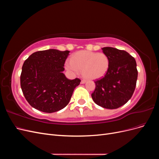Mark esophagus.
<instances>
[{"mask_svg":"<svg viewBox=\"0 0 159 159\" xmlns=\"http://www.w3.org/2000/svg\"><path fill=\"white\" fill-rule=\"evenodd\" d=\"M85 83V80H82L81 81V84H84Z\"/></svg>","mask_w":159,"mask_h":159,"instance_id":"34e87169","label":"esophagus"}]
</instances>
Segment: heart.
<instances>
[{"label":"heart","instance_id":"heart-1","mask_svg":"<svg viewBox=\"0 0 159 159\" xmlns=\"http://www.w3.org/2000/svg\"><path fill=\"white\" fill-rule=\"evenodd\" d=\"M66 68L72 75H78L80 71L85 79L95 80L102 78L106 74L109 67V59L103 53L81 50L67 60Z\"/></svg>","mask_w":159,"mask_h":159}]
</instances>
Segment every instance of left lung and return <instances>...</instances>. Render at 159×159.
Here are the masks:
<instances>
[{
  "instance_id": "left-lung-1",
  "label": "left lung",
  "mask_w": 159,
  "mask_h": 159,
  "mask_svg": "<svg viewBox=\"0 0 159 159\" xmlns=\"http://www.w3.org/2000/svg\"><path fill=\"white\" fill-rule=\"evenodd\" d=\"M109 59V67L103 78L95 81L91 94L93 102L103 108L114 109L131 99L136 87L138 71L134 57L128 52L112 47L103 48Z\"/></svg>"
}]
</instances>
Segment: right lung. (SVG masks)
Masks as SVG:
<instances>
[{"label":"right lung","instance_id":"right-lung-1","mask_svg":"<svg viewBox=\"0 0 159 159\" xmlns=\"http://www.w3.org/2000/svg\"><path fill=\"white\" fill-rule=\"evenodd\" d=\"M70 51L48 49L33 53L24 62L20 86L27 102L44 113H54L70 102L78 78L68 80L63 71Z\"/></svg>","mask_w":159,"mask_h":159}]
</instances>
